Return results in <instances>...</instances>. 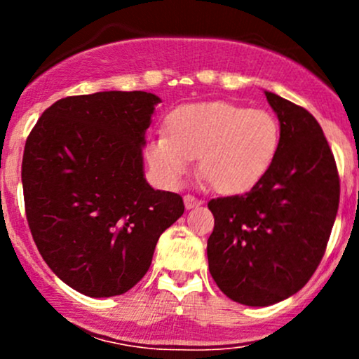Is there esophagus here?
Returning <instances> with one entry per match:
<instances>
[{
	"instance_id": "obj_1",
	"label": "esophagus",
	"mask_w": 359,
	"mask_h": 359,
	"mask_svg": "<svg viewBox=\"0 0 359 359\" xmlns=\"http://www.w3.org/2000/svg\"><path fill=\"white\" fill-rule=\"evenodd\" d=\"M184 203H185V208L192 209V208H196V205H199L201 201L197 199V197H194L192 194H185V196H184Z\"/></svg>"
}]
</instances>
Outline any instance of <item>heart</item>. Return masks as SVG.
Here are the masks:
<instances>
[{
    "label": "heart",
    "mask_w": 359,
    "mask_h": 359,
    "mask_svg": "<svg viewBox=\"0 0 359 359\" xmlns=\"http://www.w3.org/2000/svg\"><path fill=\"white\" fill-rule=\"evenodd\" d=\"M167 137L147 147L162 184L177 185L197 156V172L216 192L240 194L263 179L277 155L280 125L265 109L226 101L180 106L165 119Z\"/></svg>",
    "instance_id": "heart-1"
}]
</instances>
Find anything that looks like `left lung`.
Listing matches in <instances>:
<instances>
[{"label":"left lung","instance_id":"left-lung-1","mask_svg":"<svg viewBox=\"0 0 359 359\" xmlns=\"http://www.w3.org/2000/svg\"><path fill=\"white\" fill-rule=\"evenodd\" d=\"M280 121L273 163L248 192L208 203L214 229L209 271L234 302L265 307L297 294L325 253L337 208L339 174L317 119L265 90Z\"/></svg>","mask_w":359,"mask_h":359}]
</instances>
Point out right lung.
<instances>
[{
	"instance_id": "1",
	"label": "right lung",
	"mask_w": 359,
	"mask_h": 359,
	"mask_svg": "<svg viewBox=\"0 0 359 359\" xmlns=\"http://www.w3.org/2000/svg\"><path fill=\"white\" fill-rule=\"evenodd\" d=\"M143 90L62 97L25 143L28 228L53 273L89 297L135 287L160 234L184 214L179 194L143 177L142 147L155 104Z\"/></svg>"
}]
</instances>
